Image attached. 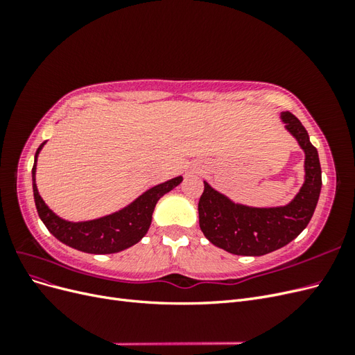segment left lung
<instances>
[{"instance_id":"left-lung-1","label":"left lung","mask_w":355,"mask_h":355,"mask_svg":"<svg viewBox=\"0 0 355 355\" xmlns=\"http://www.w3.org/2000/svg\"><path fill=\"white\" fill-rule=\"evenodd\" d=\"M280 120L305 154L304 184L293 200L274 207L245 206L204 180L198 202L200 228L211 244L228 253L262 256L282 249L306 228L314 214L321 191L318 153L293 114L282 112Z\"/></svg>"}]
</instances>
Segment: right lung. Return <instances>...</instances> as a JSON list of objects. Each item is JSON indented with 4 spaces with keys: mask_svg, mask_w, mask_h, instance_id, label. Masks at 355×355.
I'll list each match as a JSON object with an SVG mask.
<instances>
[{
    "mask_svg": "<svg viewBox=\"0 0 355 355\" xmlns=\"http://www.w3.org/2000/svg\"><path fill=\"white\" fill-rule=\"evenodd\" d=\"M42 142L37 149L34 167H32V189H34V200L38 216L46 225V228L55 237L75 250L93 254H110L128 249L141 241L153 222V213L157 201L166 196L173 188H176L182 176L168 179L163 184H158L146 189L141 196L135 198L130 204L111 214L90 220L72 222L67 220L53 211L40 196L37 188V163L42 146Z\"/></svg>",
    "mask_w": 355,
    "mask_h": 355,
    "instance_id": "add662e5",
    "label": "right lung"
}]
</instances>
